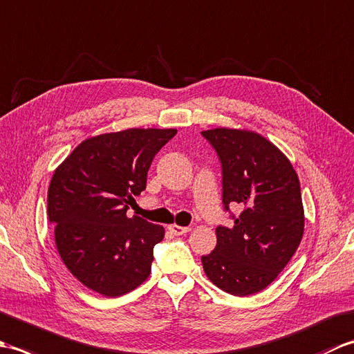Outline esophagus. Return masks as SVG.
<instances>
[{"instance_id":"obj_1","label":"esophagus","mask_w":354,"mask_h":354,"mask_svg":"<svg viewBox=\"0 0 354 354\" xmlns=\"http://www.w3.org/2000/svg\"><path fill=\"white\" fill-rule=\"evenodd\" d=\"M169 231L171 232V234H175V236H183V234H185V232H189L190 231V228L189 227H179V225H170L169 227Z\"/></svg>"}]
</instances>
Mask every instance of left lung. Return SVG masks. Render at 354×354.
<instances>
[{"instance_id":"8db88e82","label":"left lung","mask_w":354,"mask_h":354,"mask_svg":"<svg viewBox=\"0 0 354 354\" xmlns=\"http://www.w3.org/2000/svg\"><path fill=\"white\" fill-rule=\"evenodd\" d=\"M219 156L222 204L240 205L231 228H216L213 252L202 255L207 277L236 297L272 283L301 242L304 209L290 161L261 135L217 127L201 132Z\"/></svg>"}]
</instances>
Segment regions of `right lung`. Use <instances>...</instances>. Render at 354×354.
<instances>
[{"label": "right lung", "mask_w": 354, "mask_h": 354, "mask_svg": "<svg viewBox=\"0 0 354 354\" xmlns=\"http://www.w3.org/2000/svg\"><path fill=\"white\" fill-rule=\"evenodd\" d=\"M175 135L176 129L97 135L56 169L48 222L65 266L88 289L120 297L149 277L164 228L126 212L146 189L155 155Z\"/></svg>", "instance_id": "right-lung-1"}]
</instances>
